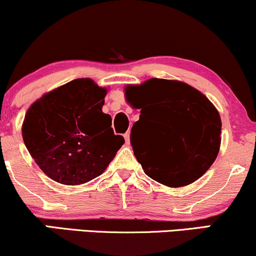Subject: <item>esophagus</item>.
<instances>
[{
	"mask_svg": "<svg viewBox=\"0 0 256 256\" xmlns=\"http://www.w3.org/2000/svg\"><path fill=\"white\" fill-rule=\"evenodd\" d=\"M124 138H125L126 144H130V132H126L124 134Z\"/></svg>",
	"mask_w": 256,
	"mask_h": 256,
	"instance_id": "34e87169",
	"label": "esophagus"
}]
</instances>
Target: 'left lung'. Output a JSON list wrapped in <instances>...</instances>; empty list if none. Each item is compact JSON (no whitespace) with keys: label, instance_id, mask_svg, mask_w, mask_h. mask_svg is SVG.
<instances>
[{"label":"left lung","instance_id":"8db88e82","mask_svg":"<svg viewBox=\"0 0 256 256\" xmlns=\"http://www.w3.org/2000/svg\"><path fill=\"white\" fill-rule=\"evenodd\" d=\"M125 96L140 110L130 139L148 177L178 188L206 174L220 151L222 122L204 94L186 82L154 78L126 86Z\"/></svg>","mask_w":256,"mask_h":256}]
</instances>
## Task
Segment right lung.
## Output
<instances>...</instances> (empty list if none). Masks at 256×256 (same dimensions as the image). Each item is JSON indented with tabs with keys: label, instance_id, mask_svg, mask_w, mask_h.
Returning <instances> with one entry per match:
<instances>
[{
	"label": "right lung",
	"instance_id": "right-lung-1",
	"mask_svg": "<svg viewBox=\"0 0 256 256\" xmlns=\"http://www.w3.org/2000/svg\"><path fill=\"white\" fill-rule=\"evenodd\" d=\"M106 88L76 79L36 100L26 113L22 137L35 163L66 186L88 182L104 172L122 145L111 116L102 112Z\"/></svg>",
	"mask_w": 256,
	"mask_h": 256
}]
</instances>
